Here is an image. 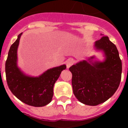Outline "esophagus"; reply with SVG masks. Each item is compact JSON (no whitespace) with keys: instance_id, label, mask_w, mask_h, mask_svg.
Instances as JSON below:
<instances>
[{"instance_id":"esophagus-1","label":"esophagus","mask_w":128,"mask_h":128,"mask_svg":"<svg viewBox=\"0 0 128 128\" xmlns=\"http://www.w3.org/2000/svg\"><path fill=\"white\" fill-rule=\"evenodd\" d=\"M74 63V61L72 60V59H68L67 60V61L66 62V68H69L71 66H72Z\"/></svg>"}]
</instances>
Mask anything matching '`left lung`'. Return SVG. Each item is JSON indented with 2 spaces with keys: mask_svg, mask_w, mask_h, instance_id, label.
<instances>
[{
  "mask_svg": "<svg viewBox=\"0 0 128 128\" xmlns=\"http://www.w3.org/2000/svg\"><path fill=\"white\" fill-rule=\"evenodd\" d=\"M104 53V62H93L94 56L72 65V84L76 98L82 103L96 106L115 94L121 80L122 62L115 44L103 36L94 44Z\"/></svg>",
  "mask_w": 128,
  "mask_h": 128,
  "instance_id": "obj_1",
  "label": "left lung"
}]
</instances>
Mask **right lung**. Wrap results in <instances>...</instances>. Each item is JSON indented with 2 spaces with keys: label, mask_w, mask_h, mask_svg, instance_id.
<instances>
[{
  "label": "right lung",
  "mask_w": 128,
  "mask_h": 128,
  "mask_svg": "<svg viewBox=\"0 0 128 128\" xmlns=\"http://www.w3.org/2000/svg\"><path fill=\"white\" fill-rule=\"evenodd\" d=\"M22 34L18 36L9 50L5 66L7 83L13 94L22 102L42 107L51 101L54 83L66 66L63 65L50 68L38 77L24 74L17 66V48Z\"/></svg>",
  "instance_id": "right-lung-1"
}]
</instances>
